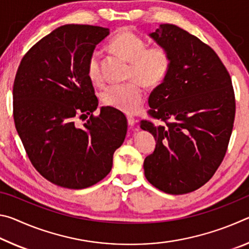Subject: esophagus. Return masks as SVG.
<instances>
[{"label":"esophagus","instance_id":"1","mask_svg":"<svg viewBox=\"0 0 249 249\" xmlns=\"http://www.w3.org/2000/svg\"><path fill=\"white\" fill-rule=\"evenodd\" d=\"M127 123L130 127H133V126H135V124H136V121H135L133 116H127Z\"/></svg>","mask_w":249,"mask_h":249}]
</instances>
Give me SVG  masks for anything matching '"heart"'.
I'll use <instances>...</instances> for the list:
<instances>
[{
	"instance_id": "heart-1",
	"label": "heart",
	"mask_w": 249,
	"mask_h": 249,
	"mask_svg": "<svg viewBox=\"0 0 249 249\" xmlns=\"http://www.w3.org/2000/svg\"><path fill=\"white\" fill-rule=\"evenodd\" d=\"M108 48L117 56L129 62L127 79L123 84H113L101 93V101L108 107L133 114L142 107L146 87H157L167 77L171 67V54L163 45L147 47L144 38L132 31H122L113 37ZM87 74L94 86H102L104 78L101 70L100 54H90L87 64Z\"/></svg>"
}]
</instances>
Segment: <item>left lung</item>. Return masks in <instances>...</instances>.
Segmentation results:
<instances>
[{
    "mask_svg": "<svg viewBox=\"0 0 249 249\" xmlns=\"http://www.w3.org/2000/svg\"><path fill=\"white\" fill-rule=\"evenodd\" d=\"M150 36L168 48L171 67L148 99L141 127L156 148L144 161L145 177L166 193L184 195L205 184L225 157L235 120L231 75L217 53L196 36L162 24Z\"/></svg>",
    "mask_w": 249,
    "mask_h": 249,
    "instance_id": "1",
    "label": "left lung"
}]
</instances>
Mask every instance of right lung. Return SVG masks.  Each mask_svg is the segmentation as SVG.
<instances>
[{"label":"right lung","instance_id":"right-lung-1","mask_svg":"<svg viewBox=\"0 0 249 249\" xmlns=\"http://www.w3.org/2000/svg\"><path fill=\"white\" fill-rule=\"evenodd\" d=\"M108 33L93 25L58 27L24 54L15 75L16 130L35 169L60 187L84 189L105 178L127 132L115 108L94 114L99 100L87 74L88 59Z\"/></svg>","mask_w":249,"mask_h":249}]
</instances>
